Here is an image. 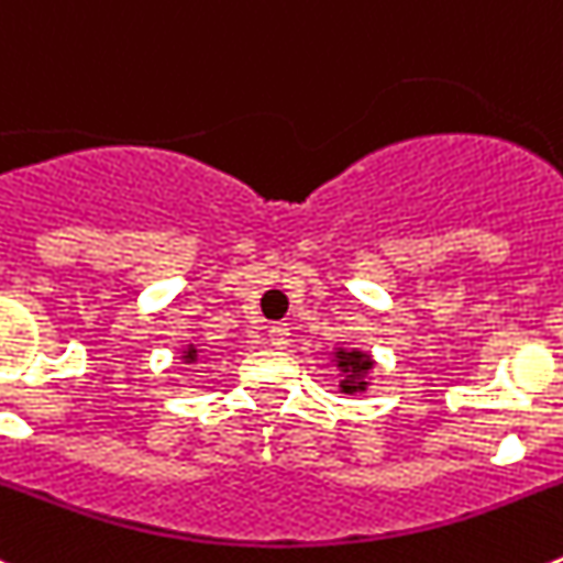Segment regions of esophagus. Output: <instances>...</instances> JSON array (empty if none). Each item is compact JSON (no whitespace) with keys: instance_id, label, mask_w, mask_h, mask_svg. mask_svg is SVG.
I'll return each mask as SVG.
<instances>
[{"instance_id":"obj_1","label":"esophagus","mask_w":563,"mask_h":563,"mask_svg":"<svg viewBox=\"0 0 563 563\" xmlns=\"http://www.w3.org/2000/svg\"><path fill=\"white\" fill-rule=\"evenodd\" d=\"M269 339H272V344H275V347H286L288 344V339H291V331H288V325L286 322H277V325H272L269 328Z\"/></svg>"}]
</instances>
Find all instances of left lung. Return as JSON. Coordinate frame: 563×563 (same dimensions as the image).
Instances as JSON below:
<instances>
[{
	"label": "left lung",
	"mask_w": 563,
	"mask_h": 563,
	"mask_svg": "<svg viewBox=\"0 0 563 563\" xmlns=\"http://www.w3.org/2000/svg\"><path fill=\"white\" fill-rule=\"evenodd\" d=\"M333 364L339 369V389L347 395L364 393L367 389V376L373 369V358L364 351H347V347H336L333 353Z\"/></svg>",
	"instance_id": "1"
}]
</instances>
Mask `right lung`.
Masks as SVG:
<instances>
[{
	"label": "right lung",
	"mask_w": 563,
	"mask_h": 563,
	"mask_svg": "<svg viewBox=\"0 0 563 563\" xmlns=\"http://www.w3.org/2000/svg\"><path fill=\"white\" fill-rule=\"evenodd\" d=\"M181 358H185L187 364L196 362V358H199V351H196V344H187V347H185V356H181Z\"/></svg>",
	"instance_id": "add662e5"
}]
</instances>
